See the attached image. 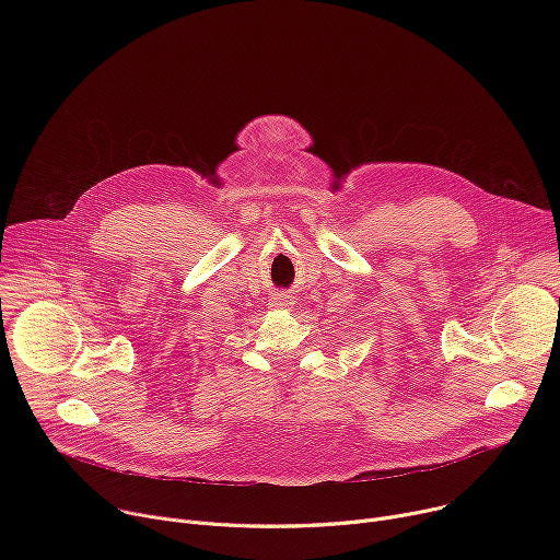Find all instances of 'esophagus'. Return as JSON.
I'll return each mask as SVG.
<instances>
[{"instance_id":"1","label":"esophagus","mask_w":560,"mask_h":560,"mask_svg":"<svg viewBox=\"0 0 560 560\" xmlns=\"http://www.w3.org/2000/svg\"><path fill=\"white\" fill-rule=\"evenodd\" d=\"M294 305V299L288 294V292H277L272 299H270V307H281V310H288Z\"/></svg>"}]
</instances>
